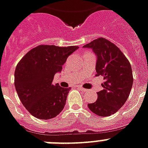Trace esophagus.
Here are the masks:
<instances>
[{"label":"esophagus","mask_w":148,"mask_h":148,"mask_svg":"<svg viewBox=\"0 0 148 148\" xmlns=\"http://www.w3.org/2000/svg\"><path fill=\"white\" fill-rule=\"evenodd\" d=\"M79 88H80V90L82 91V92H84V93L87 92V90H86V89L85 88H83V87H80V86H79Z\"/></svg>","instance_id":"esophagus-1"}]
</instances>
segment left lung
Returning <instances> with one entry per match:
<instances>
[{
  "instance_id": "left-lung-1",
  "label": "left lung",
  "mask_w": 148,
  "mask_h": 148,
  "mask_svg": "<svg viewBox=\"0 0 148 148\" xmlns=\"http://www.w3.org/2000/svg\"><path fill=\"white\" fill-rule=\"evenodd\" d=\"M97 56L96 76L103 77V90L97 93V101L88 104L97 116L113 115L124 105L133 84L130 62L115 44L104 38H98L85 45Z\"/></svg>"
}]
</instances>
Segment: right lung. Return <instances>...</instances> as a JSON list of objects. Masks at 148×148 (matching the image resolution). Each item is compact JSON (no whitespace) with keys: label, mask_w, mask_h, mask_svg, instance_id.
<instances>
[{"label":"right lung","mask_w":148,"mask_h":148,"mask_svg":"<svg viewBox=\"0 0 148 148\" xmlns=\"http://www.w3.org/2000/svg\"><path fill=\"white\" fill-rule=\"evenodd\" d=\"M78 46L40 45L31 49L16 67L14 85L20 101L34 117L50 119L65 106L70 88L54 84V76Z\"/></svg>","instance_id":"add662e5"}]
</instances>
